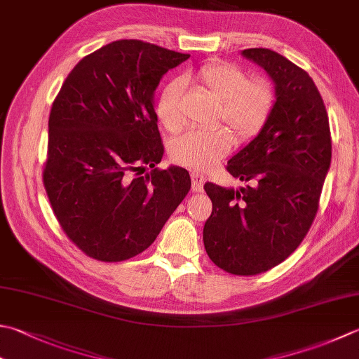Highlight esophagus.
Segmentation results:
<instances>
[{
    "label": "esophagus",
    "mask_w": 359,
    "mask_h": 359,
    "mask_svg": "<svg viewBox=\"0 0 359 359\" xmlns=\"http://www.w3.org/2000/svg\"><path fill=\"white\" fill-rule=\"evenodd\" d=\"M191 182H193V189L194 191H202L203 182H205V177L202 174H199L198 171H191Z\"/></svg>",
    "instance_id": "obj_1"
}]
</instances>
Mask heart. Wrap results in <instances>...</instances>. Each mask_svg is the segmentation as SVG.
<instances>
[{"mask_svg": "<svg viewBox=\"0 0 359 359\" xmlns=\"http://www.w3.org/2000/svg\"><path fill=\"white\" fill-rule=\"evenodd\" d=\"M196 77L222 101V118L238 137L249 138L262 129L272 109L273 95L268 82L248 81L240 68L229 63H210L202 67ZM184 81L174 79L161 91L157 101V116L161 126L171 133L184 128L182 97ZM233 138L231 133L219 128L216 130H193L174 140L171 158L194 171H205L226 157Z\"/></svg>", "mask_w": 359, "mask_h": 359, "instance_id": "heart-1", "label": "heart"}]
</instances>
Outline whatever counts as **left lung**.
Listing matches in <instances>:
<instances>
[{
	"instance_id": "left-lung-1",
	"label": "left lung",
	"mask_w": 359,
	"mask_h": 359,
	"mask_svg": "<svg viewBox=\"0 0 359 359\" xmlns=\"http://www.w3.org/2000/svg\"><path fill=\"white\" fill-rule=\"evenodd\" d=\"M241 55L268 73L276 101L257 137L227 161V171L248 185H203L213 203L203 245L221 269L257 276L290 257L310 230L332 163V137L306 72L266 48Z\"/></svg>"
}]
</instances>
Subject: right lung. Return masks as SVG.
Instances as JSON below:
<instances>
[{"label": "right lung", "instance_id": "right-lung-1", "mask_svg": "<svg viewBox=\"0 0 359 359\" xmlns=\"http://www.w3.org/2000/svg\"><path fill=\"white\" fill-rule=\"evenodd\" d=\"M188 57L111 41L77 63L53 102L43 184L63 231L91 258L142 254L191 188L184 168H156L163 144L154 109L161 77Z\"/></svg>", "mask_w": 359, "mask_h": 359}]
</instances>
